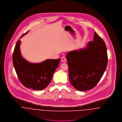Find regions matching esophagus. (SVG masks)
I'll use <instances>...</instances> for the list:
<instances>
[{
  "instance_id": "1",
  "label": "esophagus",
  "mask_w": 122,
  "mask_h": 122,
  "mask_svg": "<svg viewBox=\"0 0 122 122\" xmlns=\"http://www.w3.org/2000/svg\"><path fill=\"white\" fill-rule=\"evenodd\" d=\"M61 61L63 62H65L66 61V58H65L64 57H62L61 58Z\"/></svg>"
}]
</instances>
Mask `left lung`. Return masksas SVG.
I'll return each mask as SVG.
<instances>
[{
	"label": "left lung",
	"mask_w": 122,
	"mask_h": 122,
	"mask_svg": "<svg viewBox=\"0 0 122 122\" xmlns=\"http://www.w3.org/2000/svg\"><path fill=\"white\" fill-rule=\"evenodd\" d=\"M70 82L76 89L85 91L95 87L106 69L108 57L103 39L94 32V41L86 48L66 55Z\"/></svg>",
	"instance_id": "8db88e82"
}]
</instances>
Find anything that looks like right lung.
I'll return each instance as SVG.
<instances>
[{"mask_svg":"<svg viewBox=\"0 0 122 122\" xmlns=\"http://www.w3.org/2000/svg\"><path fill=\"white\" fill-rule=\"evenodd\" d=\"M17 41L13 53V63L18 78L26 88L33 90H42L51 82L53 74L58 68L60 58L47 59L37 64L29 63L22 58L20 52V38Z\"/></svg>","mask_w":122,"mask_h":122,"instance_id":"obj_1","label":"right lung"}]
</instances>
